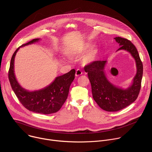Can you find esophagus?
<instances>
[{"instance_id":"esophagus-1","label":"esophagus","mask_w":152,"mask_h":152,"mask_svg":"<svg viewBox=\"0 0 152 152\" xmlns=\"http://www.w3.org/2000/svg\"><path fill=\"white\" fill-rule=\"evenodd\" d=\"M81 75H82V72L80 69H77L76 71L75 76H80Z\"/></svg>"}]
</instances>
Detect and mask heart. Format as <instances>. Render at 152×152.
<instances>
[{"mask_svg":"<svg viewBox=\"0 0 152 152\" xmlns=\"http://www.w3.org/2000/svg\"><path fill=\"white\" fill-rule=\"evenodd\" d=\"M95 53H96L95 51H92V52H91L90 53H89L88 55H86L83 58V62H86V63L91 62V61L94 59V57H95ZM75 54V52H72L69 53V55H70V56L74 55Z\"/></svg>","mask_w":152,"mask_h":152,"instance_id":"obj_1","label":"heart"}]
</instances>
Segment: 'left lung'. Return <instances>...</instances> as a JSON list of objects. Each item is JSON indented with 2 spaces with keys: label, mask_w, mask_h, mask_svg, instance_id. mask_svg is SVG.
I'll return each mask as SVG.
<instances>
[{
  "label": "left lung",
  "mask_w": 152,
  "mask_h": 152,
  "mask_svg": "<svg viewBox=\"0 0 152 152\" xmlns=\"http://www.w3.org/2000/svg\"><path fill=\"white\" fill-rule=\"evenodd\" d=\"M114 39L120 46L117 51L126 50L135 60L137 74L131 86L122 89L108 80L104 70L106 61H93L84 67L85 72L88 73L94 100L102 110L108 112L120 111L136 100L140 91L143 73L142 63L131 41L120 37Z\"/></svg>",
  "instance_id": "1"
}]
</instances>
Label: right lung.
I'll list each match as a JSON object with an SVG mask.
<instances>
[{
    "label": "right lung",
    "instance_id": "obj_1",
    "mask_svg": "<svg viewBox=\"0 0 152 152\" xmlns=\"http://www.w3.org/2000/svg\"><path fill=\"white\" fill-rule=\"evenodd\" d=\"M39 40L36 38L21 45L20 48L33 44ZM17 48L12 56L8 72V78L11 88L17 97L27 110L34 113L50 114L58 111L67 99L71 83L75 79V70L58 76L55 80L45 88L28 91L18 83L14 75V58L20 49Z\"/></svg>",
    "mask_w": 152,
    "mask_h": 152
}]
</instances>
